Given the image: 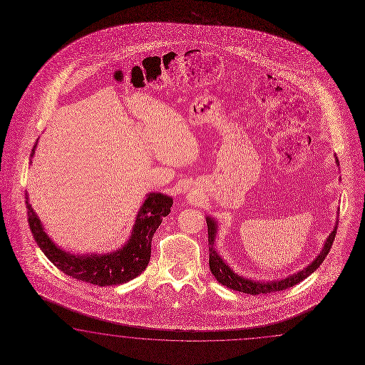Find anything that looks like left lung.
<instances>
[{
    "label": "left lung",
    "mask_w": 365,
    "mask_h": 365,
    "mask_svg": "<svg viewBox=\"0 0 365 365\" xmlns=\"http://www.w3.org/2000/svg\"><path fill=\"white\" fill-rule=\"evenodd\" d=\"M336 166H339V159L335 155ZM208 228V251H210V259H208V264L210 269L212 272V275L215 276L217 282L222 286H226L230 289H235L243 294H250V295H259V294H271L276 291H283L289 287H294L297 283H300L302 280H304L306 277L311 275L312 272H315L316 268L320 267L323 263L325 257L328 255L332 243L335 240L336 228H337V220H336L334 231L329 234V237H327L324 242V246L322 248L320 254L312 260V263H309L306 268H303L302 271L292 274V275L287 276L284 279H276V280H267V282H260V280H252L245 276L237 275V272L227 264L226 260L217 254L215 250V239H217V225L214 217H206Z\"/></svg>",
    "instance_id": "obj_1"
}]
</instances>
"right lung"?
<instances>
[{"label": "right lung", "instance_id": "obj_1", "mask_svg": "<svg viewBox=\"0 0 365 365\" xmlns=\"http://www.w3.org/2000/svg\"><path fill=\"white\" fill-rule=\"evenodd\" d=\"M38 139L33 146L30 158L34 155ZM25 197L30 230L42 252L63 274L98 287L128 283L146 269L151 255L153 237L173 206V197L162 192H150L139 208L131 235L123 246L108 254H73L51 240L45 232L40 217L30 206L28 192Z\"/></svg>", "mask_w": 365, "mask_h": 365}]
</instances>
